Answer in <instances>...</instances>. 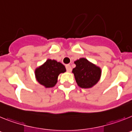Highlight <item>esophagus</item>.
<instances>
[{"mask_svg": "<svg viewBox=\"0 0 132 132\" xmlns=\"http://www.w3.org/2000/svg\"><path fill=\"white\" fill-rule=\"evenodd\" d=\"M65 67H66V69H67V72H71L72 71L71 66L70 65H67Z\"/></svg>", "mask_w": 132, "mask_h": 132, "instance_id": "34e87169", "label": "esophagus"}]
</instances>
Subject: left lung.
<instances>
[{"mask_svg":"<svg viewBox=\"0 0 132 132\" xmlns=\"http://www.w3.org/2000/svg\"><path fill=\"white\" fill-rule=\"evenodd\" d=\"M76 67L72 72L78 86L82 88H89L96 85L101 79V69L85 58H80L75 61Z\"/></svg>","mask_w":132,"mask_h":132,"instance_id":"left-lung-1","label":"left lung"}]
</instances>
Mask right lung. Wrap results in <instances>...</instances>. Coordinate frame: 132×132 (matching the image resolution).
Here are the masks:
<instances>
[{
    "label": "right lung",
    "mask_w": 132,
    "mask_h": 132,
    "mask_svg": "<svg viewBox=\"0 0 132 132\" xmlns=\"http://www.w3.org/2000/svg\"><path fill=\"white\" fill-rule=\"evenodd\" d=\"M65 71L66 69L62 63L54 59H47L42 65L36 69L35 75L39 84L45 88H51L57 82L59 75Z\"/></svg>",
    "instance_id": "1"
}]
</instances>
